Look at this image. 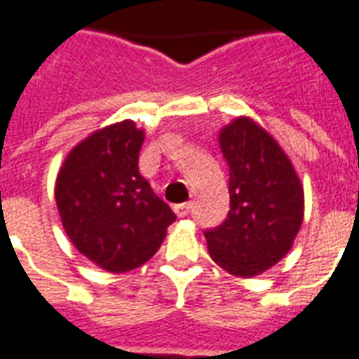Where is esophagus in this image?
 Wrapping results in <instances>:
<instances>
[{
    "instance_id": "34e87169",
    "label": "esophagus",
    "mask_w": 359,
    "mask_h": 359,
    "mask_svg": "<svg viewBox=\"0 0 359 359\" xmlns=\"http://www.w3.org/2000/svg\"><path fill=\"white\" fill-rule=\"evenodd\" d=\"M189 210H191V203H182V205H175L174 212L180 218H184V216L189 215Z\"/></svg>"
}]
</instances>
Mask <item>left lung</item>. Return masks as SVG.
Returning <instances> with one entry per match:
<instances>
[{
    "label": "left lung",
    "instance_id": "left-lung-1",
    "mask_svg": "<svg viewBox=\"0 0 359 359\" xmlns=\"http://www.w3.org/2000/svg\"><path fill=\"white\" fill-rule=\"evenodd\" d=\"M218 143L230 168V212L205 232L208 253L233 276L251 278L292 249L304 222V187L280 144L251 118L222 127Z\"/></svg>",
    "mask_w": 359,
    "mask_h": 359
}]
</instances>
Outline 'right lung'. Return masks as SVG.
Listing matches in <instances>:
<instances>
[{
  "label": "right lung",
  "instance_id": "obj_1",
  "mask_svg": "<svg viewBox=\"0 0 359 359\" xmlns=\"http://www.w3.org/2000/svg\"><path fill=\"white\" fill-rule=\"evenodd\" d=\"M144 131L123 119L88 135L67 154L55 203L71 243L108 273L144 265L175 220L139 174Z\"/></svg>",
  "mask_w": 359,
  "mask_h": 359
}]
</instances>
